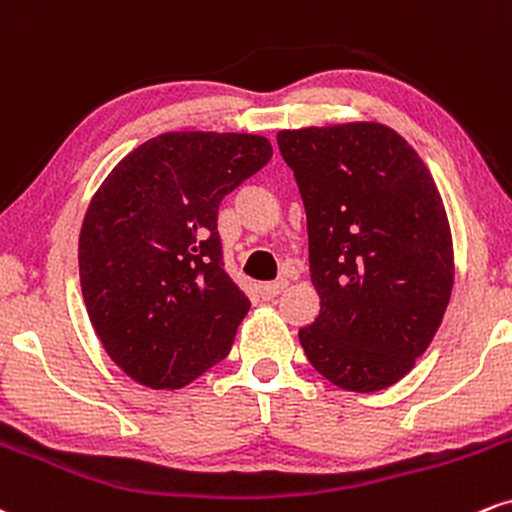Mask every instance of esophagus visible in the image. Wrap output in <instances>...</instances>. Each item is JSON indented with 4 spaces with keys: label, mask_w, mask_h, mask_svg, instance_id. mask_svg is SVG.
Masks as SVG:
<instances>
[{
    "label": "esophagus",
    "mask_w": 512,
    "mask_h": 512,
    "mask_svg": "<svg viewBox=\"0 0 512 512\" xmlns=\"http://www.w3.org/2000/svg\"><path fill=\"white\" fill-rule=\"evenodd\" d=\"M287 290V280H275V282H263L261 287H258V292H261L263 299H273L278 297L280 292Z\"/></svg>",
    "instance_id": "esophagus-1"
}]
</instances>
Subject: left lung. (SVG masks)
<instances>
[{
    "label": "left lung",
    "instance_id": "obj_1",
    "mask_svg": "<svg viewBox=\"0 0 512 512\" xmlns=\"http://www.w3.org/2000/svg\"><path fill=\"white\" fill-rule=\"evenodd\" d=\"M278 146L309 225L321 314L299 330L335 386L383 390L412 371L453 292V237L434 177L386 124L287 129Z\"/></svg>",
    "mask_w": 512,
    "mask_h": 512
}]
</instances>
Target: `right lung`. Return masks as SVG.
I'll use <instances>...</instances> for the list:
<instances>
[{"instance_id":"obj_1","label":"right lung","mask_w":512,"mask_h":512,"mask_svg":"<svg viewBox=\"0 0 512 512\" xmlns=\"http://www.w3.org/2000/svg\"><path fill=\"white\" fill-rule=\"evenodd\" d=\"M270 158L256 134L170 131L95 191L78 237L83 302L141 386L182 388L230 354L251 302L222 268L218 208Z\"/></svg>"}]
</instances>
